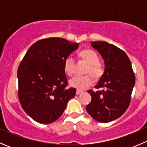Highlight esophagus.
I'll return each instance as SVG.
<instances>
[{"instance_id": "34e87169", "label": "esophagus", "mask_w": 147, "mask_h": 147, "mask_svg": "<svg viewBox=\"0 0 147 147\" xmlns=\"http://www.w3.org/2000/svg\"><path fill=\"white\" fill-rule=\"evenodd\" d=\"M82 92L80 91V90H77V91H76V94H78H78H82Z\"/></svg>"}]
</instances>
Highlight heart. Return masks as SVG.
Here are the masks:
<instances>
[{
    "instance_id": "heart-1",
    "label": "heart",
    "mask_w": 147,
    "mask_h": 147,
    "mask_svg": "<svg viewBox=\"0 0 147 147\" xmlns=\"http://www.w3.org/2000/svg\"><path fill=\"white\" fill-rule=\"evenodd\" d=\"M80 57L84 61L88 63L89 66L85 70L84 76H75L69 80V85L78 90H84L89 87L93 82L92 75L95 79H99L103 75V68L99 63V57L97 53L91 49H85L80 53ZM75 67V60L72 56H68L64 62V70L69 76L74 74Z\"/></svg>"
}]
</instances>
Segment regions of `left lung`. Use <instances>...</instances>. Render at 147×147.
I'll use <instances>...</instances> for the list:
<instances>
[{"mask_svg": "<svg viewBox=\"0 0 147 147\" xmlns=\"http://www.w3.org/2000/svg\"><path fill=\"white\" fill-rule=\"evenodd\" d=\"M105 63V71L95 88L88 90L92 100L86 106L89 115L97 121L107 123L120 117L129 105L135 76L127 55L107 42H92Z\"/></svg>", "mask_w": 147, "mask_h": 147, "instance_id": "8db88e82", "label": "left lung"}]
</instances>
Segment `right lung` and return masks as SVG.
I'll return each mask as SVG.
<instances>
[{
  "label": "right lung",
  "instance_id": "add662e5",
  "mask_svg": "<svg viewBox=\"0 0 147 147\" xmlns=\"http://www.w3.org/2000/svg\"><path fill=\"white\" fill-rule=\"evenodd\" d=\"M79 43L60 38L40 40L30 47L18 69L19 101L35 121L50 124L63 115L76 94L66 88L65 60Z\"/></svg>",
  "mask_w": 147,
  "mask_h": 147
}]
</instances>
